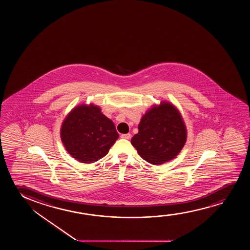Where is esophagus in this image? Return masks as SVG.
Instances as JSON below:
<instances>
[{"label": "esophagus", "instance_id": "34e87169", "mask_svg": "<svg viewBox=\"0 0 250 250\" xmlns=\"http://www.w3.org/2000/svg\"><path fill=\"white\" fill-rule=\"evenodd\" d=\"M130 137H131V135L130 133L122 134L121 135V138H124V139H130Z\"/></svg>", "mask_w": 250, "mask_h": 250}]
</instances>
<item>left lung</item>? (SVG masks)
Segmentation results:
<instances>
[{"label": "left lung", "mask_w": 250, "mask_h": 250, "mask_svg": "<svg viewBox=\"0 0 250 250\" xmlns=\"http://www.w3.org/2000/svg\"><path fill=\"white\" fill-rule=\"evenodd\" d=\"M187 130L178 110L171 103L161 102L141 119L138 133L131 144L144 161L161 165L173 160L185 146Z\"/></svg>", "instance_id": "obj_1"}]
</instances>
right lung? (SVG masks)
I'll use <instances>...</instances> for the list:
<instances>
[{"label": "right lung", "instance_id": "add662e5", "mask_svg": "<svg viewBox=\"0 0 250 250\" xmlns=\"http://www.w3.org/2000/svg\"><path fill=\"white\" fill-rule=\"evenodd\" d=\"M66 151L81 163L89 164L104 157L119 138L112 120L98 106L81 104L68 113L61 128Z\"/></svg>", "mask_w": 250, "mask_h": 250}]
</instances>
